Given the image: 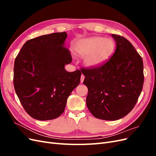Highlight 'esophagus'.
<instances>
[{"instance_id": "1", "label": "esophagus", "mask_w": 156, "mask_h": 156, "mask_svg": "<svg viewBox=\"0 0 156 156\" xmlns=\"http://www.w3.org/2000/svg\"><path fill=\"white\" fill-rule=\"evenodd\" d=\"M84 79V75L82 74V75H81V83H83V82Z\"/></svg>"}]
</instances>
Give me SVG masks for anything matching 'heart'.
Masks as SVG:
<instances>
[{"instance_id": "b5f03b06", "label": "heart", "mask_w": 156, "mask_h": 156, "mask_svg": "<svg viewBox=\"0 0 156 156\" xmlns=\"http://www.w3.org/2000/svg\"><path fill=\"white\" fill-rule=\"evenodd\" d=\"M115 49L111 39L101 37H91L79 40L75 50L80 56H85L84 63L88 67L100 66L111 57Z\"/></svg>"}]
</instances>
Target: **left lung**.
Instances as JSON below:
<instances>
[{"instance_id": "8db88e82", "label": "left lung", "mask_w": 156, "mask_h": 156, "mask_svg": "<svg viewBox=\"0 0 156 156\" xmlns=\"http://www.w3.org/2000/svg\"><path fill=\"white\" fill-rule=\"evenodd\" d=\"M116 44L111 58L100 66L81 68L88 93L86 103L99 119L116 120L129 113L137 102L144 83L143 62L123 36L112 34Z\"/></svg>"}]
</instances>
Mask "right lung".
Returning a JSON list of instances; mask_svg holds the SVG:
<instances>
[{
	"label": "right lung",
	"mask_w": 156,
	"mask_h": 156,
	"mask_svg": "<svg viewBox=\"0 0 156 156\" xmlns=\"http://www.w3.org/2000/svg\"><path fill=\"white\" fill-rule=\"evenodd\" d=\"M67 33L56 32L30 39L17 55L13 85L25 111L33 119L49 120L62 114L68 98L80 83L79 69L68 72L70 51L64 47Z\"/></svg>",
	"instance_id": "right-lung-1"
}]
</instances>
